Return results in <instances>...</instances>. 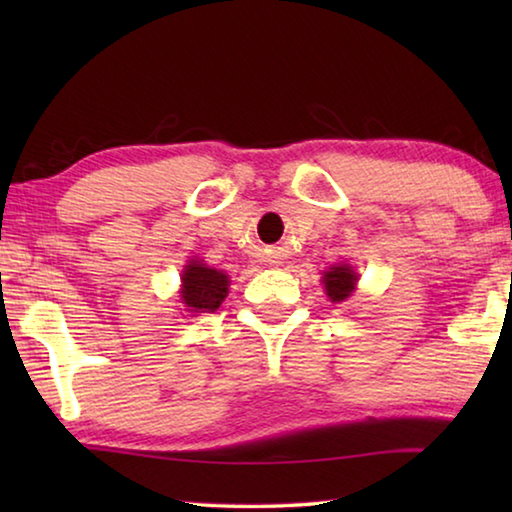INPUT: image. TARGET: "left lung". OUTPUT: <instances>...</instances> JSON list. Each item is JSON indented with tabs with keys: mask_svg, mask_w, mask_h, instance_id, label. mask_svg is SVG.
I'll use <instances>...</instances> for the list:
<instances>
[{
	"mask_svg": "<svg viewBox=\"0 0 512 512\" xmlns=\"http://www.w3.org/2000/svg\"><path fill=\"white\" fill-rule=\"evenodd\" d=\"M325 282V291L332 302H343L345 298H350V293L354 291V282H357V275L350 266L339 264L332 266L323 277Z\"/></svg>",
	"mask_w": 512,
	"mask_h": 512,
	"instance_id": "obj_1",
	"label": "left lung"
}]
</instances>
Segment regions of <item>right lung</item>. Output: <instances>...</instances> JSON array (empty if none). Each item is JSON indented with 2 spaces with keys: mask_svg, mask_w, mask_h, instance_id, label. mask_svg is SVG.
Wrapping results in <instances>:
<instances>
[{
  "mask_svg": "<svg viewBox=\"0 0 512 512\" xmlns=\"http://www.w3.org/2000/svg\"><path fill=\"white\" fill-rule=\"evenodd\" d=\"M228 275L216 271V268L205 266L201 262H192L183 273V298L185 307L194 314H205L210 311L214 314L223 298L228 296Z\"/></svg>",
  "mask_w": 512,
  "mask_h": 512,
  "instance_id": "right-lung-1",
  "label": "right lung"
}]
</instances>
